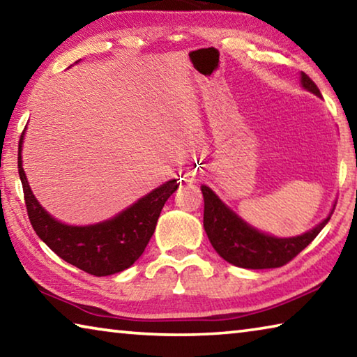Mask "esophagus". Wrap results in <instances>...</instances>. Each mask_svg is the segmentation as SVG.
Returning <instances> with one entry per match:
<instances>
[{
	"mask_svg": "<svg viewBox=\"0 0 357 357\" xmlns=\"http://www.w3.org/2000/svg\"><path fill=\"white\" fill-rule=\"evenodd\" d=\"M185 178H187V181H189V183H193V181H195V173H187L185 174Z\"/></svg>",
	"mask_w": 357,
	"mask_h": 357,
	"instance_id": "esophagus-1",
	"label": "esophagus"
}]
</instances>
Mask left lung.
<instances>
[{"mask_svg":"<svg viewBox=\"0 0 357 357\" xmlns=\"http://www.w3.org/2000/svg\"><path fill=\"white\" fill-rule=\"evenodd\" d=\"M301 82L305 89L321 96L315 82L304 72L301 74ZM202 192L204 198L203 225L211 244L225 261L245 269L280 268L289 263L318 236L331 219L329 215L301 236L274 238L247 225L217 198L209 187L202 185Z\"/></svg>","mask_w":357,"mask_h":357,"instance_id":"8db88e82","label":"left lung"}]
</instances>
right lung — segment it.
<instances>
[{"instance_id": "right-lung-1", "label": "right lung", "mask_w": 357, "mask_h": 357, "mask_svg": "<svg viewBox=\"0 0 357 357\" xmlns=\"http://www.w3.org/2000/svg\"><path fill=\"white\" fill-rule=\"evenodd\" d=\"M22 132L19 174L26 213L38 236L64 261L91 275H110L130 268L146 249L165 202L178 189L168 181L113 219L89 227H70L53 219L36 200L22 167Z\"/></svg>"}]
</instances>
